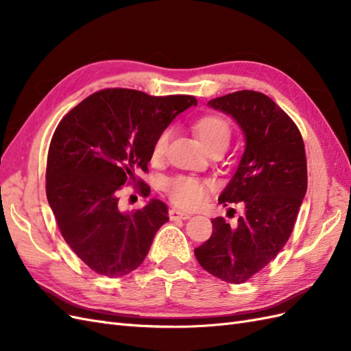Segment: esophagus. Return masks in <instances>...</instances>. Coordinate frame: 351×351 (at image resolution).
Returning a JSON list of instances; mask_svg holds the SVG:
<instances>
[{
  "label": "esophagus",
  "instance_id": "obj_1",
  "mask_svg": "<svg viewBox=\"0 0 351 351\" xmlns=\"http://www.w3.org/2000/svg\"><path fill=\"white\" fill-rule=\"evenodd\" d=\"M169 218L171 219H189L190 214H186V212H183V210L171 208L169 209Z\"/></svg>",
  "mask_w": 351,
  "mask_h": 351
}]
</instances>
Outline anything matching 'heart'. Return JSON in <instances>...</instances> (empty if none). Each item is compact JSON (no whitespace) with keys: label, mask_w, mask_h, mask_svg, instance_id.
I'll return each mask as SVG.
<instances>
[{"label":"heart","mask_w":351,"mask_h":351,"mask_svg":"<svg viewBox=\"0 0 351 351\" xmlns=\"http://www.w3.org/2000/svg\"><path fill=\"white\" fill-rule=\"evenodd\" d=\"M195 132L199 139L210 152L214 149H227L231 139V127L230 123L221 115L209 114L199 119L195 124ZM171 130L165 129L156 136L154 141L151 158L152 161H161L165 156ZM210 183L206 180H200L195 177H176L167 183V193L171 197L174 204L183 208H195L208 195Z\"/></svg>","instance_id":"1"}]
</instances>
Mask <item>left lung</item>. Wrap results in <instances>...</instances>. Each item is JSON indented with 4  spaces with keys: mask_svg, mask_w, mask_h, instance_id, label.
Masks as SVG:
<instances>
[{
    "mask_svg": "<svg viewBox=\"0 0 351 351\" xmlns=\"http://www.w3.org/2000/svg\"><path fill=\"white\" fill-rule=\"evenodd\" d=\"M231 115L244 136V152L219 204L243 202L237 226L212 219V236L195 249L200 267L214 277L241 284L277 256L294 228L307 190L302 134L269 97L240 90L208 102Z\"/></svg>",
    "mask_w": 351,
    "mask_h": 351,
    "instance_id": "obj_1",
    "label": "left lung"
}]
</instances>
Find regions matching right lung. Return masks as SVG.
<instances>
[{
	"mask_svg": "<svg viewBox=\"0 0 351 351\" xmlns=\"http://www.w3.org/2000/svg\"><path fill=\"white\" fill-rule=\"evenodd\" d=\"M196 104L189 95L105 89L60 121L48 151L47 197L62 237L92 271L123 277L145 261L168 208L151 199L123 212L117 192L130 182L149 196L151 187L136 173L147 169L156 136Z\"/></svg>",
	"mask_w": 351,
	"mask_h": 351,
	"instance_id": "right-lung-1",
	"label": "right lung"
}]
</instances>
